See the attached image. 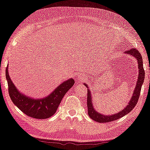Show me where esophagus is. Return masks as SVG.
<instances>
[{
	"label": "esophagus",
	"mask_w": 150,
	"mask_h": 150,
	"mask_svg": "<svg viewBox=\"0 0 150 150\" xmlns=\"http://www.w3.org/2000/svg\"><path fill=\"white\" fill-rule=\"evenodd\" d=\"M83 79H84V77H83V76H79V77L77 78V80H78V81H83Z\"/></svg>",
	"instance_id": "esophagus-1"
}]
</instances>
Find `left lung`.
Instances as JSON below:
<instances>
[{
    "label": "left lung",
    "mask_w": 150,
    "mask_h": 150,
    "mask_svg": "<svg viewBox=\"0 0 150 150\" xmlns=\"http://www.w3.org/2000/svg\"><path fill=\"white\" fill-rule=\"evenodd\" d=\"M125 53L127 54L132 55L133 57L136 58L138 62V67H139V75H138V79L137 81V84L135 86V88L134 89L132 98H131L129 103L127 105V106L121 110L119 112H118L115 115H110V116H105L102 115L99 112H98L95 110L94 107L93 106L92 101H91V94L90 91L88 90V98H87V104H88V115L91 119H93L95 121L98 122H108L113 121L118 119V118L124 117L125 115L130 112L135 108V106L137 104L138 100H139L141 89H142V86L143 83L144 81L145 78V71L144 69V66H143V61L142 57L139 51L137 50V49L135 48H131L130 50H127ZM86 86L87 85L84 83Z\"/></svg>",
    "instance_id": "8db88e82"
}]
</instances>
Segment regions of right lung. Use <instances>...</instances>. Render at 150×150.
<instances>
[{
	"label": "right lung",
	"mask_w": 150,
	"mask_h": 150,
	"mask_svg": "<svg viewBox=\"0 0 150 150\" xmlns=\"http://www.w3.org/2000/svg\"><path fill=\"white\" fill-rule=\"evenodd\" d=\"M6 78L8 93L13 104L26 115L38 119H46L52 117L57 111L67 91L75 83V80L71 78L62 83L46 98L33 99L17 90L8 75V66L6 69Z\"/></svg>",
	"instance_id": "add662e5"
}]
</instances>
